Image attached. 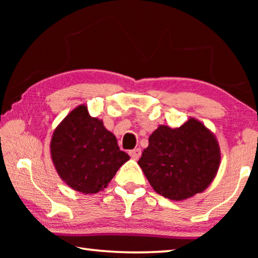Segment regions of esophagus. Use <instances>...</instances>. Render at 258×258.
Listing matches in <instances>:
<instances>
[{"instance_id":"obj_1","label":"esophagus","mask_w":258,"mask_h":258,"mask_svg":"<svg viewBox=\"0 0 258 258\" xmlns=\"http://www.w3.org/2000/svg\"><path fill=\"white\" fill-rule=\"evenodd\" d=\"M128 154L133 159H139L140 157H141V149H139V148H135V149H133V150H130Z\"/></svg>"}]
</instances>
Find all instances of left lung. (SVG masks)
<instances>
[{
  "instance_id": "1",
  "label": "left lung",
  "mask_w": 258,
  "mask_h": 258,
  "mask_svg": "<svg viewBox=\"0 0 258 258\" xmlns=\"http://www.w3.org/2000/svg\"><path fill=\"white\" fill-rule=\"evenodd\" d=\"M220 163L215 135L196 118L176 128L159 125L138 161L157 194L175 202L206 190Z\"/></svg>"
}]
</instances>
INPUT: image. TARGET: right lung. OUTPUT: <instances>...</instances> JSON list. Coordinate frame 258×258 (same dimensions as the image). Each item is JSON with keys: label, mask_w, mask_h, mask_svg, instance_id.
Listing matches in <instances>:
<instances>
[{"label": "right lung", "mask_w": 258, "mask_h": 258, "mask_svg": "<svg viewBox=\"0 0 258 258\" xmlns=\"http://www.w3.org/2000/svg\"><path fill=\"white\" fill-rule=\"evenodd\" d=\"M50 150L61 180L85 195L107 187L120 166L130 159L119 150L115 135L104 127L101 119L91 117L84 104L72 110L56 126Z\"/></svg>", "instance_id": "1"}]
</instances>
